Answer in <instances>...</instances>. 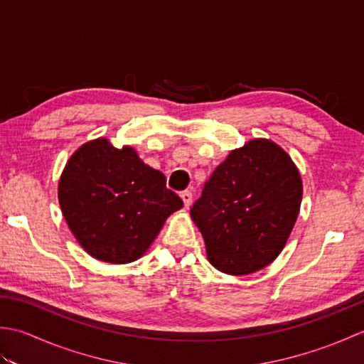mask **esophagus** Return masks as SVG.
I'll use <instances>...</instances> for the list:
<instances>
[{
	"mask_svg": "<svg viewBox=\"0 0 364 364\" xmlns=\"http://www.w3.org/2000/svg\"><path fill=\"white\" fill-rule=\"evenodd\" d=\"M180 197H181L183 203H184V206H186V208H189L192 205V192L191 191H183Z\"/></svg>",
	"mask_w": 364,
	"mask_h": 364,
	"instance_id": "34e87169",
	"label": "esophagus"
}]
</instances>
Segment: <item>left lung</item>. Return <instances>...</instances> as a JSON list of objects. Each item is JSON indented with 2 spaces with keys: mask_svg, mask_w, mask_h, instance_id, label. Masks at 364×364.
<instances>
[{
  "mask_svg": "<svg viewBox=\"0 0 364 364\" xmlns=\"http://www.w3.org/2000/svg\"><path fill=\"white\" fill-rule=\"evenodd\" d=\"M300 203L301 178L289 154L269 139H252L215 167L191 218L215 269L249 275L280 255Z\"/></svg>",
  "mask_w": 364,
  "mask_h": 364,
  "instance_id": "obj_1",
  "label": "left lung"
}]
</instances>
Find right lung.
I'll return each mask as SVG.
<instances>
[{
    "mask_svg": "<svg viewBox=\"0 0 364 364\" xmlns=\"http://www.w3.org/2000/svg\"><path fill=\"white\" fill-rule=\"evenodd\" d=\"M58 197L76 241L90 257L112 264L141 258L168 215L183 206L159 170L131 146L119 150L105 137L72 154Z\"/></svg>",
    "mask_w": 364,
    "mask_h": 364,
    "instance_id": "1",
    "label": "right lung"
}]
</instances>
